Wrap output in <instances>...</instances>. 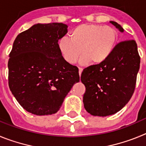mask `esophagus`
<instances>
[{"instance_id": "esophagus-1", "label": "esophagus", "mask_w": 146, "mask_h": 146, "mask_svg": "<svg viewBox=\"0 0 146 146\" xmlns=\"http://www.w3.org/2000/svg\"><path fill=\"white\" fill-rule=\"evenodd\" d=\"M82 72V68H80V67H79V74H80V76H81Z\"/></svg>"}]
</instances>
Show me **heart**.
I'll return each instance as SVG.
<instances>
[{"label":"heart","mask_w":146,"mask_h":146,"mask_svg":"<svg viewBox=\"0 0 146 146\" xmlns=\"http://www.w3.org/2000/svg\"><path fill=\"white\" fill-rule=\"evenodd\" d=\"M70 39L62 37L58 41V49L69 64L76 63L81 52L82 64L91 61L101 64L106 61L114 51L118 33L110 26L96 24H82L75 27L69 34ZM82 51H81V50Z\"/></svg>","instance_id":"b5f03b06"}]
</instances>
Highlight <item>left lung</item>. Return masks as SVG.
<instances>
[{
    "instance_id": "1",
    "label": "left lung",
    "mask_w": 146,
    "mask_h": 146,
    "mask_svg": "<svg viewBox=\"0 0 146 146\" xmlns=\"http://www.w3.org/2000/svg\"><path fill=\"white\" fill-rule=\"evenodd\" d=\"M110 23L123 33L116 22ZM140 64L136 42L126 40L116 44L106 61L86 68L81 81L86 89L83 95L86 111L102 117L120 111L132 96Z\"/></svg>"
}]
</instances>
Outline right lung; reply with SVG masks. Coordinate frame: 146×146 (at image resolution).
<instances>
[{
    "label": "right lung",
    "instance_id": "right-lung-1",
    "mask_svg": "<svg viewBox=\"0 0 146 146\" xmlns=\"http://www.w3.org/2000/svg\"><path fill=\"white\" fill-rule=\"evenodd\" d=\"M63 23L35 24L15 38L8 62L9 86L19 104L36 115L57 113L74 83L78 68L58 49L67 33Z\"/></svg>",
    "mask_w": 146,
    "mask_h": 146
}]
</instances>
